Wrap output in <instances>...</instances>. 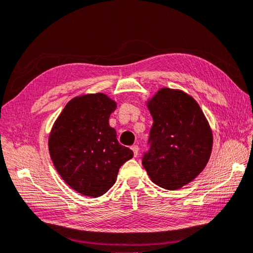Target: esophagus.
I'll return each mask as SVG.
<instances>
[{
    "instance_id": "obj_1",
    "label": "esophagus",
    "mask_w": 253,
    "mask_h": 253,
    "mask_svg": "<svg viewBox=\"0 0 253 253\" xmlns=\"http://www.w3.org/2000/svg\"><path fill=\"white\" fill-rule=\"evenodd\" d=\"M131 150L133 151V155H134V157L138 156V154H139V147L136 146V144H133V146L131 147Z\"/></svg>"
}]
</instances>
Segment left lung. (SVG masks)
Instances as JSON below:
<instances>
[{
	"instance_id": "1",
	"label": "left lung",
	"mask_w": 253,
	"mask_h": 253,
	"mask_svg": "<svg viewBox=\"0 0 253 253\" xmlns=\"http://www.w3.org/2000/svg\"><path fill=\"white\" fill-rule=\"evenodd\" d=\"M147 106L154 123L142 165L156 185L179 189L208 165L212 130L197 102L183 90L160 88Z\"/></svg>"
}]
</instances>
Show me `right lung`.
<instances>
[{
	"label": "right lung",
	"instance_id": "1",
	"mask_svg": "<svg viewBox=\"0 0 253 253\" xmlns=\"http://www.w3.org/2000/svg\"><path fill=\"white\" fill-rule=\"evenodd\" d=\"M117 102L103 93L76 96L66 104L49 134V154L69 187L89 197L105 194L119 169L133 157L121 146L109 119Z\"/></svg>",
	"mask_w": 253,
	"mask_h": 253
}]
</instances>
